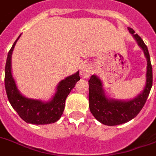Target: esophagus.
Instances as JSON below:
<instances>
[{
    "label": "esophagus",
    "mask_w": 156,
    "mask_h": 156,
    "mask_svg": "<svg viewBox=\"0 0 156 156\" xmlns=\"http://www.w3.org/2000/svg\"><path fill=\"white\" fill-rule=\"evenodd\" d=\"M93 73V69L90 64H83L80 68V74L82 78H88Z\"/></svg>",
    "instance_id": "1"
}]
</instances>
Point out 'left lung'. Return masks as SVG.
<instances>
[{
  "label": "left lung",
  "mask_w": 156,
  "mask_h": 156,
  "mask_svg": "<svg viewBox=\"0 0 156 156\" xmlns=\"http://www.w3.org/2000/svg\"><path fill=\"white\" fill-rule=\"evenodd\" d=\"M139 47L143 50L147 58L146 83L143 91L130 100H117L107 96L101 80L93 74L89 80V101L90 112L103 125L114 126L129 122L140 112L147 99L152 86V67L150 55L144 42L135 33L134 30L128 27Z\"/></svg>",
  "instance_id": "8db88e82"
}]
</instances>
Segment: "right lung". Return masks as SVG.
I'll use <instances>...</instances> for the list:
<instances>
[{
    "label": "right lung",
    "mask_w": 156,
    "mask_h": 156,
    "mask_svg": "<svg viewBox=\"0 0 156 156\" xmlns=\"http://www.w3.org/2000/svg\"><path fill=\"white\" fill-rule=\"evenodd\" d=\"M14 42L9 51L5 70V85L8 98L12 108L25 122L32 125L52 124L59 120L64 108L68 94L80 80L79 71L68 76L60 81L56 87V92L48 101L26 98L18 90L16 81L12 74V54L19 38Z\"/></svg>",
    "instance_id": "add662e5"
}]
</instances>
